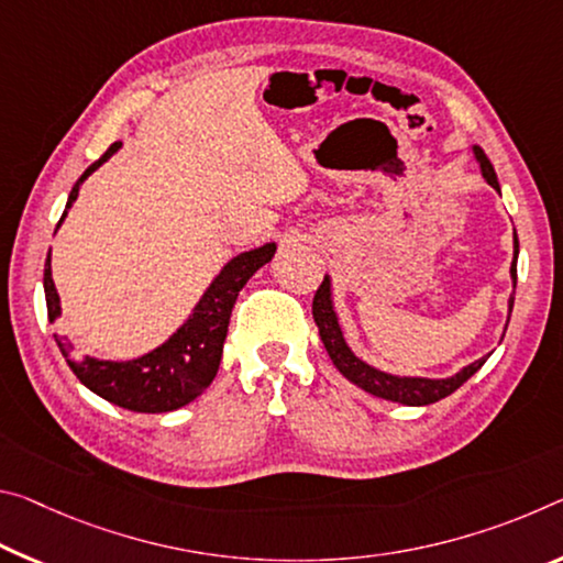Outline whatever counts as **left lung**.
<instances>
[{"label":"left lung","mask_w":563,"mask_h":563,"mask_svg":"<svg viewBox=\"0 0 563 563\" xmlns=\"http://www.w3.org/2000/svg\"><path fill=\"white\" fill-rule=\"evenodd\" d=\"M474 153H476V159L481 165V173H484V177H486V183L494 187V190H498V180H496V173H494V165H490V159L486 157V153L481 147H474ZM516 255H519V238H516V233H514V263H511L514 288H516ZM511 308H514V298L508 300V318H511ZM313 318H316L320 341H323L330 361H333L335 368L341 371L347 380L355 383L358 388H363L365 394H373V396L386 398V400H396V404H404V406H428V404H435V400H441L445 396H451L453 390L461 388L463 383L474 376V373L488 358V355H486V358L466 365V368L459 371L456 376L439 378V380H433V378H398V376H390V373L376 371L373 365L363 363L361 358H355L351 347L345 345L343 330H341V325H338V318H335V310H333V300H330L328 275L323 278V283H320V288L316 290Z\"/></svg>","instance_id":"1"}]
</instances>
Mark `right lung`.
I'll return each instance as SVG.
<instances>
[{"label":"right lung","instance_id":"1","mask_svg":"<svg viewBox=\"0 0 563 563\" xmlns=\"http://www.w3.org/2000/svg\"><path fill=\"white\" fill-rule=\"evenodd\" d=\"M120 145L122 142H114L97 163L85 169V175L79 177L73 192H69L67 210L77 200L79 185L118 153ZM65 216L59 218V222L65 220ZM273 255L275 243H267L263 247H255L250 253H240L238 257H233V261L222 267L218 278L210 283V288L205 290V296L195 306L187 323L169 341L155 347L153 353L142 355V358L124 363L97 361L89 358V355H85V358H73L69 355V347L73 345L62 335H55V341L75 376L92 394L110 400V404L135 410V413H167V410L183 408L198 398L210 386L212 378H216L222 358V343H225L230 313H233L238 292L245 288V283L253 278L255 271H261L265 263H271ZM44 296H47L49 323H55L62 308L55 280H52L49 257L44 263Z\"/></svg>","mask_w":563,"mask_h":563}]
</instances>
